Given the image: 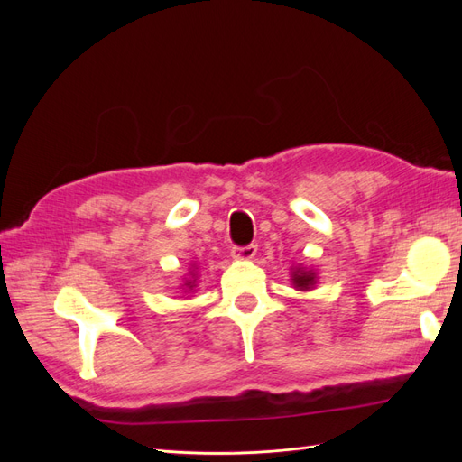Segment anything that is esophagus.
Masks as SVG:
<instances>
[{
	"instance_id": "obj_1",
	"label": "esophagus",
	"mask_w": 462,
	"mask_h": 462,
	"mask_svg": "<svg viewBox=\"0 0 462 462\" xmlns=\"http://www.w3.org/2000/svg\"><path fill=\"white\" fill-rule=\"evenodd\" d=\"M256 250H258V246L254 243H250L246 246H235L233 248V256L235 258H241V260H250V258L256 254Z\"/></svg>"
}]
</instances>
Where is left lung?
Returning a JSON list of instances; mask_svg holds the SVG:
<instances>
[{
    "label": "left lung",
    "instance_id": "left-lung-1",
    "mask_svg": "<svg viewBox=\"0 0 462 462\" xmlns=\"http://www.w3.org/2000/svg\"><path fill=\"white\" fill-rule=\"evenodd\" d=\"M292 283H295L299 289H310L314 285V273L312 272H295L292 275Z\"/></svg>",
    "mask_w": 462,
    "mask_h": 462
}]
</instances>
